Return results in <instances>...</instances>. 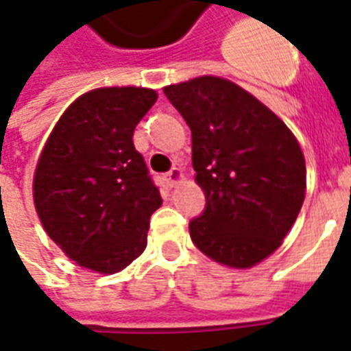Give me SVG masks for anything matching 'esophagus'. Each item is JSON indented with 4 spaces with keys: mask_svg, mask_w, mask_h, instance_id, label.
Listing matches in <instances>:
<instances>
[{
    "mask_svg": "<svg viewBox=\"0 0 351 351\" xmlns=\"http://www.w3.org/2000/svg\"><path fill=\"white\" fill-rule=\"evenodd\" d=\"M182 178H184V175H182V171L178 169V167H173V169H171L169 173L165 175V184H167V186H169V187H175L176 184H178V182L182 180Z\"/></svg>",
    "mask_w": 351,
    "mask_h": 351,
    "instance_id": "1",
    "label": "esophagus"
}]
</instances>
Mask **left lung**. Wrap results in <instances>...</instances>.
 <instances>
[{
  "mask_svg": "<svg viewBox=\"0 0 351 351\" xmlns=\"http://www.w3.org/2000/svg\"><path fill=\"white\" fill-rule=\"evenodd\" d=\"M191 129L193 167L206 195L189 222L193 244L231 267L271 255L297 220L306 164L286 123L230 80L202 76L165 87Z\"/></svg>",
  "mask_w": 351,
  "mask_h": 351,
  "instance_id": "8db88e82",
  "label": "left lung"
}]
</instances>
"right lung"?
<instances>
[{
	"instance_id": "right-lung-1",
	"label": "right lung",
	"mask_w": 351,
	"mask_h": 351,
	"mask_svg": "<svg viewBox=\"0 0 351 351\" xmlns=\"http://www.w3.org/2000/svg\"><path fill=\"white\" fill-rule=\"evenodd\" d=\"M156 98L142 87L90 90L63 112L41 151L36 211L80 266L117 273L147 245L162 198L132 132Z\"/></svg>"
}]
</instances>
